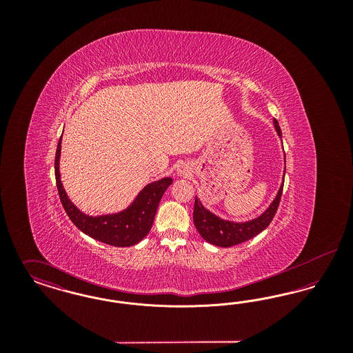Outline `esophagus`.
I'll list each match as a JSON object with an SVG mask.
<instances>
[{
	"mask_svg": "<svg viewBox=\"0 0 353 353\" xmlns=\"http://www.w3.org/2000/svg\"><path fill=\"white\" fill-rule=\"evenodd\" d=\"M177 173H179L180 176H188V173H189V168H188L186 165H180V167L177 168Z\"/></svg>",
	"mask_w": 353,
	"mask_h": 353,
	"instance_id": "esophagus-1",
	"label": "esophagus"
}]
</instances>
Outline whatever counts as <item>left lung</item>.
I'll use <instances>...</instances> for the list:
<instances>
[{
  "mask_svg": "<svg viewBox=\"0 0 353 353\" xmlns=\"http://www.w3.org/2000/svg\"><path fill=\"white\" fill-rule=\"evenodd\" d=\"M274 124H275V130L278 134L282 136L281 127L275 119H274ZM283 185L285 184H282L281 186L276 197L270 205L269 209L261 217L252 219L249 222H243V223L229 222V221H223V219L216 217L213 213L206 210L202 206L200 200L196 197L194 209H193L194 226L197 228L199 233L201 234L202 238L206 242L219 246V248H230V246H234L238 243L246 242V241L252 239V236L263 232L269 226L270 222L272 221L276 210H278L282 192H283Z\"/></svg>",
  "mask_w": 353,
  "mask_h": 353,
  "instance_id": "1",
  "label": "left lung"
}]
</instances>
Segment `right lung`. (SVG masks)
Returning a JSON list of instances; mask_svg holds the SVG:
<instances>
[{"label": "right lung", "mask_w": 353, "mask_h": 353, "mask_svg": "<svg viewBox=\"0 0 353 353\" xmlns=\"http://www.w3.org/2000/svg\"><path fill=\"white\" fill-rule=\"evenodd\" d=\"M61 140L57 145L55 152V181L61 202L63 205L65 212L68 213V219L72 223L82 230L84 234L101 241L103 243L117 246V248H127L139 243L145 235L150 233L154 214L161 200L164 192L169 185L172 184V179H163L156 183L147 185L134 203L118 214L101 216V217H88L81 213L74 203L70 201L65 193V189L61 183L59 176V154H61Z\"/></svg>", "instance_id": "obj_1"}]
</instances>
